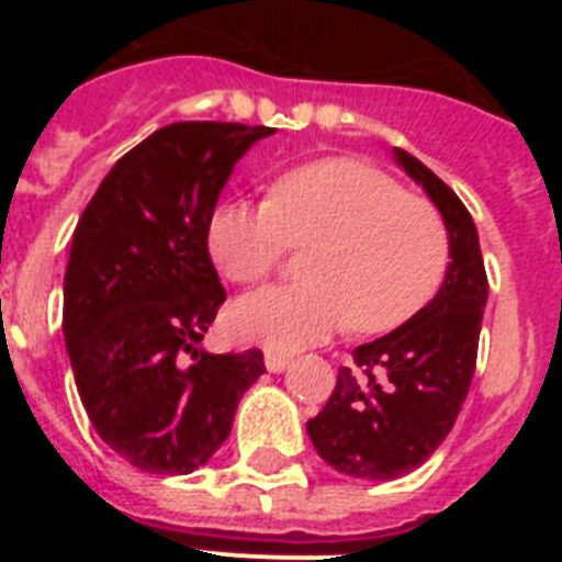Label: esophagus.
Instances as JSON below:
<instances>
[{"label": "esophagus", "instance_id": "esophagus-1", "mask_svg": "<svg viewBox=\"0 0 562 562\" xmlns=\"http://www.w3.org/2000/svg\"><path fill=\"white\" fill-rule=\"evenodd\" d=\"M290 362H292V357L281 355V351H267L265 355V366H267V371H272V374H281V371H284Z\"/></svg>", "mask_w": 562, "mask_h": 562}]
</instances>
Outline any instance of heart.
Here are the masks:
<instances>
[{
    "mask_svg": "<svg viewBox=\"0 0 562 562\" xmlns=\"http://www.w3.org/2000/svg\"><path fill=\"white\" fill-rule=\"evenodd\" d=\"M290 247H315L310 284L241 297L231 324L241 340L301 349L349 324L360 335L402 326L428 304L448 267L439 211L389 173L357 160L292 168L267 202H225L207 225V250L236 284L265 281Z\"/></svg>",
    "mask_w": 562,
    "mask_h": 562,
    "instance_id": "heart-1",
    "label": "heart"
}]
</instances>
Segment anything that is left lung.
<instances>
[{
  "label": "left lung",
  "mask_w": 562,
  "mask_h": 562,
  "mask_svg": "<svg viewBox=\"0 0 562 562\" xmlns=\"http://www.w3.org/2000/svg\"><path fill=\"white\" fill-rule=\"evenodd\" d=\"M394 160L439 207L450 265L428 306L351 351L355 369L337 371L326 408L306 422L317 456L362 481L408 475L450 434L473 380L490 295L479 231L464 202L414 154L394 148Z\"/></svg>",
  "instance_id": "1"
}]
</instances>
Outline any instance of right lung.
Segmentation results:
<instances>
[{"mask_svg": "<svg viewBox=\"0 0 562 562\" xmlns=\"http://www.w3.org/2000/svg\"><path fill=\"white\" fill-rule=\"evenodd\" d=\"M276 128L171 123L123 154L78 220L64 342L98 436L137 470L188 475L231 436L265 355H211L225 304L207 225L233 166Z\"/></svg>", "mask_w": 562, "mask_h": 562, "instance_id": "1", "label": "right lung"}]
</instances>
